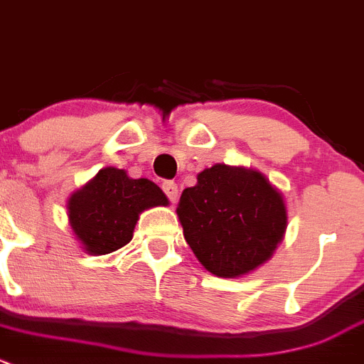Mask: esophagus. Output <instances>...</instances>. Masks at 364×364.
Here are the masks:
<instances>
[{
    "label": "esophagus",
    "mask_w": 364,
    "mask_h": 364,
    "mask_svg": "<svg viewBox=\"0 0 364 364\" xmlns=\"http://www.w3.org/2000/svg\"><path fill=\"white\" fill-rule=\"evenodd\" d=\"M163 193L166 194L168 196V200L171 201V203H177V200H178V186L177 183H175L173 181H164L163 182Z\"/></svg>",
    "instance_id": "obj_1"
}]
</instances>
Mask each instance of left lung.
Listing matches in <instances>:
<instances>
[{
	"mask_svg": "<svg viewBox=\"0 0 364 364\" xmlns=\"http://www.w3.org/2000/svg\"><path fill=\"white\" fill-rule=\"evenodd\" d=\"M183 238L217 277L249 273L272 257L287 226L286 205L261 173L215 164L178 201Z\"/></svg>",
	"mask_w": 364,
	"mask_h": 364,
	"instance_id": "8db88e82",
	"label": "left lung"
}]
</instances>
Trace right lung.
<instances>
[{"mask_svg":"<svg viewBox=\"0 0 364 364\" xmlns=\"http://www.w3.org/2000/svg\"><path fill=\"white\" fill-rule=\"evenodd\" d=\"M156 205H168V200L154 182L103 168L70 198L68 217L87 252L110 254L133 238L138 213Z\"/></svg>","mask_w":364,"mask_h":364,"instance_id":"obj_1","label":"right lung"}]
</instances>
